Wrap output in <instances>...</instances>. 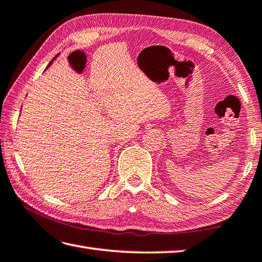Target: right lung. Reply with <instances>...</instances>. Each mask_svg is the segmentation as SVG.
Instances as JSON below:
<instances>
[{"mask_svg": "<svg viewBox=\"0 0 262 262\" xmlns=\"http://www.w3.org/2000/svg\"><path fill=\"white\" fill-rule=\"evenodd\" d=\"M55 58H56V56H55ZM55 58H54V59H55ZM54 59H53V60H54ZM53 60H52V61H51V62H50V64H49L48 67H50V66H51V63H52V62H53Z\"/></svg>", "mask_w": 262, "mask_h": 262, "instance_id": "obj_1", "label": "right lung"}]
</instances>
